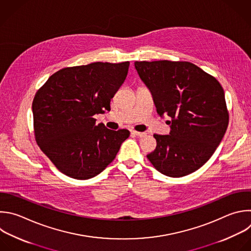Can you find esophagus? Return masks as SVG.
Listing matches in <instances>:
<instances>
[{
    "label": "esophagus",
    "instance_id": "esophagus-1",
    "mask_svg": "<svg viewBox=\"0 0 251 251\" xmlns=\"http://www.w3.org/2000/svg\"><path fill=\"white\" fill-rule=\"evenodd\" d=\"M133 134H134V135H136L137 137H140V138L145 137V136L147 135L145 132H138V131H133Z\"/></svg>",
    "mask_w": 251,
    "mask_h": 251
}]
</instances>
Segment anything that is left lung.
I'll return each mask as SVG.
<instances>
[{"label":"left lung","instance_id":"obj_1","mask_svg":"<svg viewBox=\"0 0 251 251\" xmlns=\"http://www.w3.org/2000/svg\"><path fill=\"white\" fill-rule=\"evenodd\" d=\"M135 68L152 94L157 113L172 118L171 135H153L156 148L148 159L166 176L196 172L215 152L228 125L221 83L185 61H136Z\"/></svg>","mask_w":251,"mask_h":251}]
</instances>
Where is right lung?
Listing matches in <instances>:
<instances>
[{
	"mask_svg": "<svg viewBox=\"0 0 251 251\" xmlns=\"http://www.w3.org/2000/svg\"><path fill=\"white\" fill-rule=\"evenodd\" d=\"M128 61L96 62L54 73L32 102L33 130L40 150L57 170L75 179L103 172L129 137L96 123V114L110 110V100L124 82Z\"/></svg>",
	"mask_w": 251,
	"mask_h": 251,
	"instance_id": "1",
	"label": "right lung"
}]
</instances>
